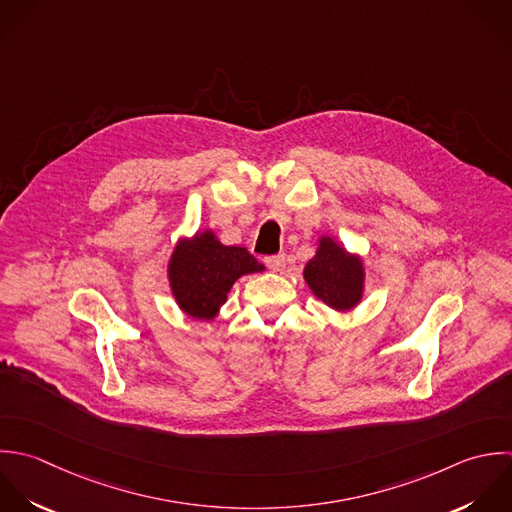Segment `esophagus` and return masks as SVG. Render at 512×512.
Returning <instances> with one entry per match:
<instances>
[{"label":"esophagus","mask_w":512,"mask_h":512,"mask_svg":"<svg viewBox=\"0 0 512 512\" xmlns=\"http://www.w3.org/2000/svg\"><path fill=\"white\" fill-rule=\"evenodd\" d=\"M265 265L273 271H281L285 267V253H277V255H267L265 259Z\"/></svg>","instance_id":"obj_1"}]
</instances>
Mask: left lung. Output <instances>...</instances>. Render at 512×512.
I'll list each match as a JSON object with an SVG mask.
<instances>
[{
	"label": "left lung",
	"mask_w": 512,
	"mask_h": 512,
	"mask_svg": "<svg viewBox=\"0 0 512 512\" xmlns=\"http://www.w3.org/2000/svg\"><path fill=\"white\" fill-rule=\"evenodd\" d=\"M311 291L329 307L345 311L359 303L363 293V263L333 239L323 237L317 255L305 267Z\"/></svg>",
	"instance_id": "obj_1"
}]
</instances>
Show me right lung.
I'll list each match as a JSON object with an SVG mask.
<instances>
[{"label":"right lung","instance_id":"add662e5","mask_svg":"<svg viewBox=\"0 0 512 512\" xmlns=\"http://www.w3.org/2000/svg\"><path fill=\"white\" fill-rule=\"evenodd\" d=\"M263 265L245 247H225L211 231L181 241L169 263V281L179 307L195 319H211L227 301L233 283Z\"/></svg>","mask_w":512,"mask_h":512}]
</instances>
